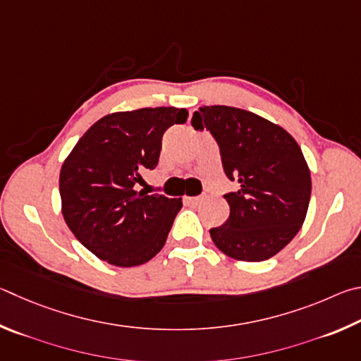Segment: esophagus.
Here are the masks:
<instances>
[{
    "instance_id": "obj_1",
    "label": "esophagus",
    "mask_w": 361,
    "mask_h": 361,
    "mask_svg": "<svg viewBox=\"0 0 361 361\" xmlns=\"http://www.w3.org/2000/svg\"><path fill=\"white\" fill-rule=\"evenodd\" d=\"M184 200L187 201V203H190V204H198L200 203V197H184Z\"/></svg>"
}]
</instances>
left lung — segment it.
Segmentation results:
<instances>
[{"label":"left lung","instance_id":"obj_1","mask_svg":"<svg viewBox=\"0 0 361 361\" xmlns=\"http://www.w3.org/2000/svg\"><path fill=\"white\" fill-rule=\"evenodd\" d=\"M192 125L212 133L226 177L239 184L225 195L230 217L211 230L214 244L241 262L274 257L300 231L311 200V171L298 142L282 126L231 106L200 107Z\"/></svg>","mask_w":361,"mask_h":361}]
</instances>
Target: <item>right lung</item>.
<instances>
[{"instance_id": "obj_1", "label": "right lung", "mask_w": 361, "mask_h": 361, "mask_svg": "<svg viewBox=\"0 0 361 361\" xmlns=\"http://www.w3.org/2000/svg\"><path fill=\"white\" fill-rule=\"evenodd\" d=\"M187 109L142 107L94 122L61 164V214L79 243L114 267H137L166 243L182 198L135 190L154 169L161 137L185 123Z\"/></svg>"}]
</instances>
